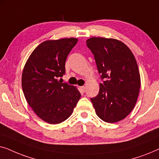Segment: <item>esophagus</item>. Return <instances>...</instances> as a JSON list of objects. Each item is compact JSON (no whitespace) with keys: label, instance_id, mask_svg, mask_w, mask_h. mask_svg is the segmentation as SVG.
Returning <instances> with one entry per match:
<instances>
[{"label":"esophagus","instance_id":"obj_1","mask_svg":"<svg viewBox=\"0 0 159 159\" xmlns=\"http://www.w3.org/2000/svg\"><path fill=\"white\" fill-rule=\"evenodd\" d=\"M80 90H81L82 93H84V92H85L86 88H85V87H84V86H82V87H80Z\"/></svg>","mask_w":159,"mask_h":159}]
</instances>
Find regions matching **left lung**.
<instances>
[{
	"instance_id": "8db88e82",
	"label": "left lung",
	"mask_w": 159,
	"mask_h": 159,
	"mask_svg": "<svg viewBox=\"0 0 159 159\" xmlns=\"http://www.w3.org/2000/svg\"><path fill=\"white\" fill-rule=\"evenodd\" d=\"M101 79L96 97L90 99L102 120L115 123L127 117L133 109L140 88V75L136 59L121 41L113 38L87 40Z\"/></svg>"
}]
</instances>
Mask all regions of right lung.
Listing matches in <instances>:
<instances>
[{
	"label": "right lung",
	"instance_id": "obj_1",
	"mask_svg": "<svg viewBox=\"0 0 159 159\" xmlns=\"http://www.w3.org/2000/svg\"><path fill=\"white\" fill-rule=\"evenodd\" d=\"M77 38L46 40L30 56L24 67L21 86L27 103L45 122L56 125L72 114L81 94L76 87L58 81Z\"/></svg>",
	"mask_w": 159,
	"mask_h": 159
}]
</instances>
